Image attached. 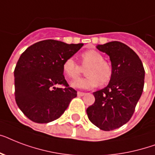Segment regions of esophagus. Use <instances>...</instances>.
<instances>
[{
    "instance_id": "esophagus-1",
    "label": "esophagus",
    "mask_w": 155,
    "mask_h": 155,
    "mask_svg": "<svg viewBox=\"0 0 155 155\" xmlns=\"http://www.w3.org/2000/svg\"><path fill=\"white\" fill-rule=\"evenodd\" d=\"M77 95L79 96V97H83V96H84L85 93H84V92H78Z\"/></svg>"
}]
</instances>
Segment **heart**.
Returning <instances> with one entry per match:
<instances>
[{
    "label": "heart",
    "mask_w": 155,
    "mask_h": 155,
    "mask_svg": "<svg viewBox=\"0 0 155 155\" xmlns=\"http://www.w3.org/2000/svg\"><path fill=\"white\" fill-rule=\"evenodd\" d=\"M84 65H88L86 77L80 78L71 83V86L80 89H90L98 84H107L113 76V68L108 62L104 60L101 54L95 50H88L81 54ZM63 72L71 79H75L80 74V66L72 58L65 59L63 63Z\"/></svg>",
    "instance_id": "obj_1"
}]
</instances>
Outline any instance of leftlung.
Returning a JSON list of instances; mask_svg holds the SVG:
<instances>
[{
  "mask_svg": "<svg viewBox=\"0 0 155 155\" xmlns=\"http://www.w3.org/2000/svg\"><path fill=\"white\" fill-rule=\"evenodd\" d=\"M97 48L109 56L113 76L107 87L93 92L95 102L87 114L93 125L110 131L132 117L144 87L145 70L138 55L122 42L114 41Z\"/></svg>",
  "mask_w": 155,
  "mask_h": 155,
  "instance_id": "left-lung-1",
  "label": "left lung"
}]
</instances>
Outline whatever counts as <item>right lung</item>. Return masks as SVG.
I'll return each mask as SVG.
<instances>
[{
  "mask_svg": "<svg viewBox=\"0 0 155 155\" xmlns=\"http://www.w3.org/2000/svg\"><path fill=\"white\" fill-rule=\"evenodd\" d=\"M57 40H43L21 54L14 69L15 100L30 120L48 123L58 119L77 92L63 76V63L83 47ZM57 84L64 88H56Z\"/></svg>",
  "mask_w": 155,
  "mask_h": 155,
  "instance_id": "right-lung-1",
  "label": "right lung"
}]
</instances>
